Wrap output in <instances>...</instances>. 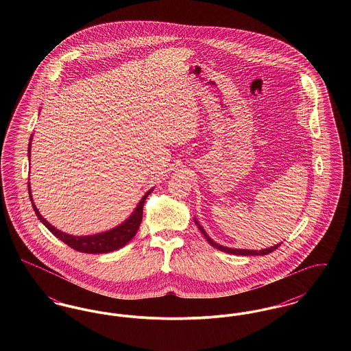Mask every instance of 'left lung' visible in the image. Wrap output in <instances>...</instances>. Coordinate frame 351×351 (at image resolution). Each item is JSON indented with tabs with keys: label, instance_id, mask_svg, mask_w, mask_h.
<instances>
[{
	"label": "left lung",
	"instance_id": "1",
	"mask_svg": "<svg viewBox=\"0 0 351 351\" xmlns=\"http://www.w3.org/2000/svg\"><path fill=\"white\" fill-rule=\"evenodd\" d=\"M195 222H196V225L199 226V229H200L201 233L202 235L206 238V241L213 246V247H216L217 250L223 251V252H229V254H235V255H266V254H269V252H272V251L276 250L282 243H278V245H275V246H271V247H268V249H263V250H245V249H230V247H225V246H222V245H218L216 243L208 234L206 232L202 229V226H201L200 223H199V221L195 218Z\"/></svg>",
	"mask_w": 351,
	"mask_h": 351
}]
</instances>
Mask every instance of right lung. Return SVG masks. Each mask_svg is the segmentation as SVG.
<instances>
[{"label":"right lung","instance_id":"obj_1","mask_svg":"<svg viewBox=\"0 0 351 351\" xmlns=\"http://www.w3.org/2000/svg\"><path fill=\"white\" fill-rule=\"evenodd\" d=\"M33 136V135H32ZM30 136V143H29V158H30V149H32V138ZM152 192L150 189L141 201L138 202L135 210L132 213V216L128 218L126 221H123L121 225H118L116 228L106 230L104 233L93 234V235H71V234L64 233L58 230L55 226H52L47 219H45L43 216L39 213V210L36 209L35 204L33 202V196H32V191H30V183H29V195H30V200L33 204L34 212L36 215V217L40 219V222L53 234L56 238H59L60 241H63L66 245H68L71 249L73 250L80 251V252H86V254H105V252H110V251L118 250L121 247H123L129 241H132L134 235L138 232L139 225L142 222V215H143V204L147 199V196Z\"/></svg>","mask_w":351,"mask_h":351}]
</instances>
